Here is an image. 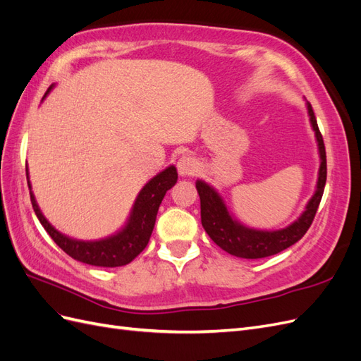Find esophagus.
I'll return each instance as SVG.
<instances>
[{
	"label": "esophagus",
	"mask_w": 361,
	"mask_h": 361,
	"mask_svg": "<svg viewBox=\"0 0 361 361\" xmlns=\"http://www.w3.org/2000/svg\"><path fill=\"white\" fill-rule=\"evenodd\" d=\"M199 170V162L190 155H183L178 161V171L182 176H192Z\"/></svg>",
	"instance_id": "obj_1"
}]
</instances>
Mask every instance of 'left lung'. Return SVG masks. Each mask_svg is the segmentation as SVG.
<instances>
[{"mask_svg": "<svg viewBox=\"0 0 361 361\" xmlns=\"http://www.w3.org/2000/svg\"><path fill=\"white\" fill-rule=\"evenodd\" d=\"M307 108L321 154L318 188H316V192L309 202L307 207H305L302 215L289 227L271 232L248 228L241 223L232 220V216L228 215L221 197L216 194L214 188H211L209 185L204 183L203 180L195 182V188H197L200 195V214L204 231L211 236L212 241L218 247H221L224 251H227V253L244 259H260L277 255L280 251L293 245L295 243H298L312 226L316 211H318L319 207L326 182V155L322 134L318 128V122H316L312 105L309 104Z\"/></svg>", "mask_w": 361, "mask_h": 361, "instance_id": "1", "label": "left lung"}]
</instances>
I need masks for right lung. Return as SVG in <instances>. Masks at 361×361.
Here are the masks:
<instances>
[{
  "mask_svg": "<svg viewBox=\"0 0 361 361\" xmlns=\"http://www.w3.org/2000/svg\"><path fill=\"white\" fill-rule=\"evenodd\" d=\"M51 90V87L48 92ZM45 93V96L48 94ZM28 179V176H27ZM178 180V171L173 166L159 173L146 187L140 191L138 197L135 200L134 209L130 212V218L122 232H118L114 236H110L102 241H76L68 236L57 232L48 221L47 218L42 215L39 206L35 200V195L30 191L31 204L35 209L39 221L45 227V231L54 239L64 253L73 257L75 260L84 262V264L94 265V267H123L134 260L141 251H143L149 243L152 231L157 221V214L159 209V204L164 199L166 192L173 187ZM30 188V182H28Z\"/></svg>",
  "mask_w": 361,
  "mask_h": 361,
  "instance_id": "add662e5",
  "label": "right lung"
}]
</instances>
